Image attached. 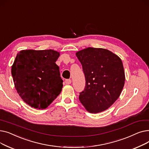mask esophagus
I'll use <instances>...</instances> for the list:
<instances>
[{
	"mask_svg": "<svg viewBox=\"0 0 149 149\" xmlns=\"http://www.w3.org/2000/svg\"><path fill=\"white\" fill-rule=\"evenodd\" d=\"M71 80L70 79H68V80H65V83L67 84H70V83H71Z\"/></svg>",
	"mask_w": 149,
	"mask_h": 149,
	"instance_id": "1",
	"label": "esophagus"
}]
</instances>
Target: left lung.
<instances>
[{"label":"left lung","mask_w":149,"mask_h":149,"mask_svg":"<svg viewBox=\"0 0 149 149\" xmlns=\"http://www.w3.org/2000/svg\"><path fill=\"white\" fill-rule=\"evenodd\" d=\"M85 75L84 90L79 100L87 111L103 112L118 99L123 89L125 74L121 58L103 48H89L76 52Z\"/></svg>","instance_id":"obj_1"}]
</instances>
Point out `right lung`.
I'll return each instance as SVG.
<instances>
[{"label":"right lung","instance_id":"obj_1","mask_svg":"<svg viewBox=\"0 0 149 149\" xmlns=\"http://www.w3.org/2000/svg\"><path fill=\"white\" fill-rule=\"evenodd\" d=\"M60 52L52 49L22 50L11 66L18 94L31 107H48L63 88L59 67L56 61Z\"/></svg>","mask_w":149,"mask_h":149}]
</instances>
